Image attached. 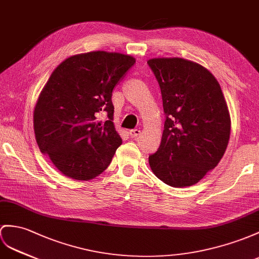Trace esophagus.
Masks as SVG:
<instances>
[{"label":"esophagus","instance_id":"obj_1","mask_svg":"<svg viewBox=\"0 0 259 259\" xmlns=\"http://www.w3.org/2000/svg\"><path fill=\"white\" fill-rule=\"evenodd\" d=\"M128 134H130V136H131L132 138H135V137H137L138 135L141 134V131H140V130H137V128H135V130H131V131L128 132Z\"/></svg>","mask_w":259,"mask_h":259}]
</instances>
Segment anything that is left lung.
I'll return each mask as SVG.
<instances>
[{
	"label": "left lung",
	"instance_id": "1",
	"mask_svg": "<svg viewBox=\"0 0 259 259\" xmlns=\"http://www.w3.org/2000/svg\"><path fill=\"white\" fill-rule=\"evenodd\" d=\"M158 81L166 114L161 143L148 161L174 188L190 187L215 168L230 141L231 117L215 77L178 57L147 61Z\"/></svg>",
	"mask_w": 259,
	"mask_h": 259
}]
</instances>
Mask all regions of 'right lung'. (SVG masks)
<instances>
[{"label":"right lung","instance_id":"obj_1","mask_svg":"<svg viewBox=\"0 0 259 259\" xmlns=\"http://www.w3.org/2000/svg\"><path fill=\"white\" fill-rule=\"evenodd\" d=\"M135 58L103 50L68 57L42 88L34 132L42 154L66 177L83 181L109 167L122 138L113 123L112 91ZM101 111L108 114L97 121Z\"/></svg>","mask_w":259,"mask_h":259}]
</instances>
